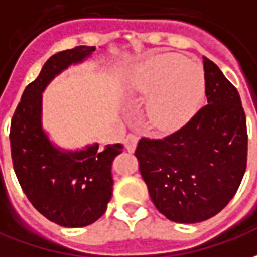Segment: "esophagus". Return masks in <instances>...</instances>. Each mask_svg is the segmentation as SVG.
I'll list each match as a JSON object with an SVG mask.
<instances>
[{"instance_id": "obj_1", "label": "esophagus", "mask_w": 257, "mask_h": 257, "mask_svg": "<svg viewBox=\"0 0 257 257\" xmlns=\"http://www.w3.org/2000/svg\"><path fill=\"white\" fill-rule=\"evenodd\" d=\"M138 141H139V138L134 134H129L128 136L125 138V147H126V150H128L129 153L135 152L136 145H138Z\"/></svg>"}]
</instances>
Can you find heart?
<instances>
[{
  "label": "heart",
  "mask_w": 257,
  "mask_h": 257,
  "mask_svg": "<svg viewBox=\"0 0 257 257\" xmlns=\"http://www.w3.org/2000/svg\"><path fill=\"white\" fill-rule=\"evenodd\" d=\"M128 91L149 98L146 115L160 132H174L191 121L203 105V69L179 54H163L142 62L126 80Z\"/></svg>",
  "instance_id": "heart-1"
}]
</instances>
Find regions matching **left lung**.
<instances>
[{"label":"left lung","instance_id":"8db88e82","mask_svg":"<svg viewBox=\"0 0 257 257\" xmlns=\"http://www.w3.org/2000/svg\"><path fill=\"white\" fill-rule=\"evenodd\" d=\"M203 60L207 105L163 139L142 138L135 152L154 206L184 224L220 213L246 170V116L239 93L213 61Z\"/></svg>","mask_w":257,"mask_h":257}]
</instances>
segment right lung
<instances>
[{"label":"right lung","mask_w":257,"mask_h":257,"mask_svg":"<svg viewBox=\"0 0 257 257\" xmlns=\"http://www.w3.org/2000/svg\"><path fill=\"white\" fill-rule=\"evenodd\" d=\"M96 47L78 46L50 57L39 76L26 86L11 121V156L19 185L39 213L68 228L97 221L112 195L111 166L122 145L83 150L54 146L41 123L43 91L57 75L90 57Z\"/></svg>","instance_id":"obj_1"}]
</instances>
